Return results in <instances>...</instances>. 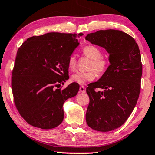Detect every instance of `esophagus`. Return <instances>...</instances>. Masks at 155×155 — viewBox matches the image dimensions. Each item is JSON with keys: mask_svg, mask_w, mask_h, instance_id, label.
<instances>
[{"mask_svg": "<svg viewBox=\"0 0 155 155\" xmlns=\"http://www.w3.org/2000/svg\"><path fill=\"white\" fill-rule=\"evenodd\" d=\"M79 92H81V93H85L86 92V89H85V87H84V86H81V87H80Z\"/></svg>", "mask_w": 155, "mask_h": 155, "instance_id": "34e87169", "label": "esophagus"}]
</instances>
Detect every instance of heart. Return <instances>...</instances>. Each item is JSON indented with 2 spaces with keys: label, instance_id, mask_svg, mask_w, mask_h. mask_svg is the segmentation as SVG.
Here are the masks:
<instances>
[{
  "label": "heart",
  "instance_id": "b5f03b06",
  "mask_svg": "<svg viewBox=\"0 0 155 155\" xmlns=\"http://www.w3.org/2000/svg\"><path fill=\"white\" fill-rule=\"evenodd\" d=\"M83 53L89 58L92 59L89 64L88 71H78L71 76L74 82L84 84L87 81H92L95 79L96 72L98 74H103L107 71L109 62L105 57L102 56V50L94 45H87L82 49ZM68 66L71 71H74L77 68V60L74 54H71L68 59Z\"/></svg>",
  "mask_w": 155,
  "mask_h": 155
}]
</instances>
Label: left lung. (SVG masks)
I'll use <instances>...</instances> for the list:
<instances>
[{
    "label": "left lung",
    "instance_id": "obj_1",
    "mask_svg": "<svg viewBox=\"0 0 155 155\" xmlns=\"http://www.w3.org/2000/svg\"><path fill=\"white\" fill-rule=\"evenodd\" d=\"M86 40L105 48L110 63L102 77L86 89L89 97L86 121L95 131H110L127 120L137 105L142 75L140 50L133 37L115 29L90 33Z\"/></svg>",
    "mask_w": 155,
    "mask_h": 155
}]
</instances>
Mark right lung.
<instances>
[{
  "mask_svg": "<svg viewBox=\"0 0 155 155\" xmlns=\"http://www.w3.org/2000/svg\"><path fill=\"white\" fill-rule=\"evenodd\" d=\"M82 35L50 32L29 37L18 49L13 96L19 114L31 126L50 129L62 123L63 103L76 95L79 85L74 82L63 89L59 86L69 79L68 57Z\"/></svg>",
  "mask_w": 155,
  "mask_h": 155,
  "instance_id": "add662e5",
  "label": "right lung"
}]
</instances>
